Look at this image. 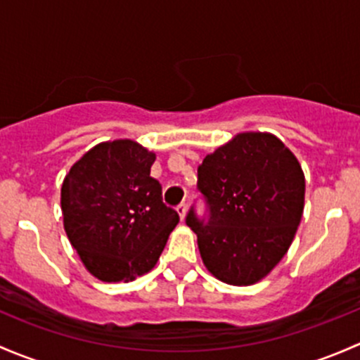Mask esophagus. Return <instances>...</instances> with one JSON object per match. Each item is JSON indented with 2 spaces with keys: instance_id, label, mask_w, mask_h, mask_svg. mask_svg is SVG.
Segmentation results:
<instances>
[{
  "instance_id": "obj_1",
  "label": "esophagus",
  "mask_w": 360,
  "mask_h": 360,
  "mask_svg": "<svg viewBox=\"0 0 360 360\" xmlns=\"http://www.w3.org/2000/svg\"><path fill=\"white\" fill-rule=\"evenodd\" d=\"M176 213H179L180 220H185V214H187V205H185V202L179 205V207H176Z\"/></svg>"
}]
</instances>
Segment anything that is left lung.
<instances>
[{"label": "left lung", "instance_id": "1", "mask_svg": "<svg viewBox=\"0 0 360 360\" xmlns=\"http://www.w3.org/2000/svg\"><path fill=\"white\" fill-rule=\"evenodd\" d=\"M198 187L210 206L198 234L202 263L232 286H251L272 272L295 239L305 206V175L272 133L244 131L202 159Z\"/></svg>", "mask_w": 360, "mask_h": 360}]
</instances>
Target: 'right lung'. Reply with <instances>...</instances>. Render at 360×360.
I'll return each instance as SVG.
<instances>
[{
    "instance_id": "1",
    "label": "right lung",
    "mask_w": 360,
    "mask_h": 360,
    "mask_svg": "<svg viewBox=\"0 0 360 360\" xmlns=\"http://www.w3.org/2000/svg\"><path fill=\"white\" fill-rule=\"evenodd\" d=\"M155 154L129 139L91 147L65 175L64 229L84 269L103 283L150 272L179 224L150 176Z\"/></svg>"
}]
</instances>
